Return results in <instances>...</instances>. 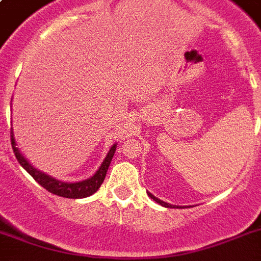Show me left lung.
I'll return each instance as SVG.
<instances>
[{
	"label": "left lung",
	"mask_w": 261,
	"mask_h": 261,
	"mask_svg": "<svg viewBox=\"0 0 261 261\" xmlns=\"http://www.w3.org/2000/svg\"><path fill=\"white\" fill-rule=\"evenodd\" d=\"M147 195H149V196H150V198L153 199V200H155V202H157V203H160V204H161V206H164V207H171V208H172V207H173V208H174V206H172V204H169V203L163 202V200H160L159 198H155L154 195H151L150 192H147Z\"/></svg>",
	"instance_id": "obj_1"
}]
</instances>
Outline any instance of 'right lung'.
<instances>
[{"label": "right lung", "instance_id": "right-lung-1", "mask_svg": "<svg viewBox=\"0 0 261 261\" xmlns=\"http://www.w3.org/2000/svg\"><path fill=\"white\" fill-rule=\"evenodd\" d=\"M10 142H12V149H13L14 155H16V159H17V161L20 163V165H21V167L24 168V169H25V171L43 187V188H46V190L48 191V192H51V194L58 195V196H62V198L70 199L87 198V196L94 194V192L100 188V186H101L102 181H104V178H106L107 171H108V167H110L111 161H112L115 150H116V145H114V146L111 147L107 157L104 159L102 164L97 169V172H96L90 178L79 182H63L57 180V178L51 177L48 174L38 171V169H35V168L22 157L21 153H20L17 147H16V142H14L13 138V131L12 130H10Z\"/></svg>", "mask_w": 261, "mask_h": 261}]
</instances>
